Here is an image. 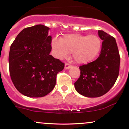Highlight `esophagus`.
I'll return each mask as SVG.
<instances>
[{"mask_svg":"<svg viewBox=\"0 0 129 129\" xmlns=\"http://www.w3.org/2000/svg\"><path fill=\"white\" fill-rule=\"evenodd\" d=\"M71 67H72V66L69 64V63H66V64H65V69H67V70L70 69Z\"/></svg>","mask_w":129,"mask_h":129,"instance_id":"34e87169","label":"esophagus"}]
</instances>
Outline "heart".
Masks as SVG:
<instances>
[{"label":"heart","mask_w":129,"mask_h":129,"mask_svg":"<svg viewBox=\"0 0 129 129\" xmlns=\"http://www.w3.org/2000/svg\"><path fill=\"white\" fill-rule=\"evenodd\" d=\"M51 47L57 58L63 59L72 53L77 63L85 64L93 60L100 53L102 41L98 36H84L80 34H69L61 39L53 38Z\"/></svg>","instance_id":"b5f03b06"}]
</instances>
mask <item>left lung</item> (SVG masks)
<instances>
[{"label": "left lung", "mask_w": 129, "mask_h": 129, "mask_svg": "<svg viewBox=\"0 0 129 129\" xmlns=\"http://www.w3.org/2000/svg\"><path fill=\"white\" fill-rule=\"evenodd\" d=\"M98 36L103 41L100 56L94 61L79 67L81 75L75 82L76 91L88 98L107 93L119 75L120 56L116 40L102 30L98 31Z\"/></svg>", "instance_id": "left-lung-1"}]
</instances>
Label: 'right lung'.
Instances as JSON below:
<instances>
[{"instance_id": "add662e5", "label": "right lung", "mask_w": 129, "mask_h": 129, "mask_svg": "<svg viewBox=\"0 0 129 129\" xmlns=\"http://www.w3.org/2000/svg\"><path fill=\"white\" fill-rule=\"evenodd\" d=\"M49 29L43 25L24 28L10 47V76L16 89L26 96L48 94L55 86L57 74L64 68V63L50 54Z\"/></svg>"}]
</instances>
